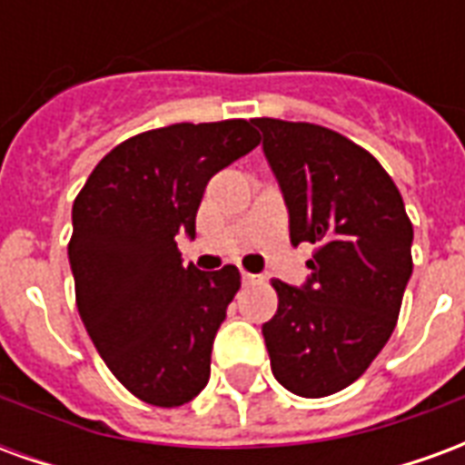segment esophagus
I'll return each instance as SVG.
<instances>
[{
    "mask_svg": "<svg viewBox=\"0 0 465 465\" xmlns=\"http://www.w3.org/2000/svg\"><path fill=\"white\" fill-rule=\"evenodd\" d=\"M242 282L243 283H253V282H256V276H253V273H249V272H242Z\"/></svg>",
    "mask_w": 465,
    "mask_h": 465,
    "instance_id": "esophagus-1",
    "label": "esophagus"
}]
</instances>
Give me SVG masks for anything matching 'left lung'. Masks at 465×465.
I'll return each mask as SVG.
<instances>
[{"mask_svg": "<svg viewBox=\"0 0 465 465\" xmlns=\"http://www.w3.org/2000/svg\"><path fill=\"white\" fill-rule=\"evenodd\" d=\"M289 209L292 243L316 246L303 286L273 279L262 326L283 389L322 399L369 369L396 329L413 272V226L396 183L359 143L326 126L253 119Z\"/></svg>", "mask_w": 465, "mask_h": 465, "instance_id": "left-lung-1", "label": "left lung"}]
</instances>
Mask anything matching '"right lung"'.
Instances as JSON below:
<instances>
[{"mask_svg":"<svg viewBox=\"0 0 465 465\" xmlns=\"http://www.w3.org/2000/svg\"><path fill=\"white\" fill-rule=\"evenodd\" d=\"M246 119L172 124L126 139L72 206L76 309L109 371L136 399L173 409L199 396L212 346L242 286L236 266H183L203 189L259 143Z\"/></svg>","mask_w":465,"mask_h":465,"instance_id":"add662e5","label":"right lung"}]
</instances>
